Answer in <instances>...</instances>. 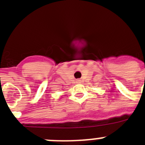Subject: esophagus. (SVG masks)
Segmentation results:
<instances>
[{"instance_id":"esophagus-1","label":"esophagus","mask_w":145,"mask_h":145,"mask_svg":"<svg viewBox=\"0 0 145 145\" xmlns=\"http://www.w3.org/2000/svg\"><path fill=\"white\" fill-rule=\"evenodd\" d=\"M76 82H77V83H78V84H79V83H80V82H81V80H77Z\"/></svg>"}]
</instances>
